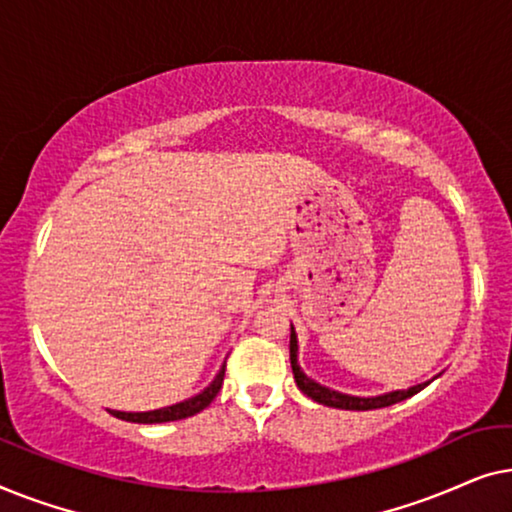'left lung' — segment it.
I'll return each mask as SVG.
<instances>
[{
	"mask_svg": "<svg viewBox=\"0 0 512 512\" xmlns=\"http://www.w3.org/2000/svg\"><path fill=\"white\" fill-rule=\"evenodd\" d=\"M289 352H291V368H293V377H296L298 389L303 391L305 396H310L312 401H317L321 405H328V408H340V410H377V408H387V405H394L398 401H405V398L415 396L417 391H422L426 384H417V387H410L408 391H391V394L384 396H375V398H359V396H347L340 394V391H333L328 387H321L314 380H310L303 370L298 366V340L296 333H293L291 326V342H289Z\"/></svg>",
	"mask_w": 512,
	"mask_h": 512,
	"instance_id": "left-lung-1",
	"label": "left lung"
}]
</instances>
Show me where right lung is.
Returning <instances> with one entry per match:
<instances>
[{"mask_svg": "<svg viewBox=\"0 0 512 512\" xmlns=\"http://www.w3.org/2000/svg\"><path fill=\"white\" fill-rule=\"evenodd\" d=\"M223 377H226V366L221 368V373L216 375V380L209 384V387L198 394L195 398H188L184 403L170 405V408H160V410H151V412H118V410H109L111 415L118 419H125V422H135V424H163V422H177V419H186L198 415L200 410H205L209 403L214 401L216 394L221 391Z\"/></svg>", "mask_w": 512, "mask_h": 512, "instance_id": "right-lung-1", "label": "right lung"}]
</instances>
